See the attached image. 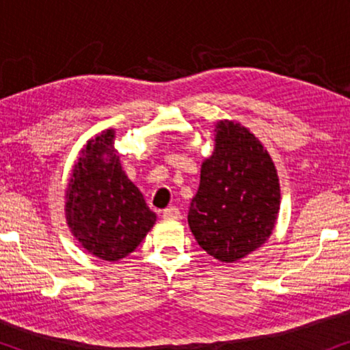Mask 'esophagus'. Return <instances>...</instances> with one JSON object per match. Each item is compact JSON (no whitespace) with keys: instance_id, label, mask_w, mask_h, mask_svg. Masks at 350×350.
Returning <instances> with one entry per match:
<instances>
[{"instance_id":"obj_1","label":"esophagus","mask_w":350,"mask_h":350,"mask_svg":"<svg viewBox=\"0 0 350 350\" xmlns=\"http://www.w3.org/2000/svg\"><path fill=\"white\" fill-rule=\"evenodd\" d=\"M162 217H164V218H172V219L180 218V210L176 208V207H167V208L162 210Z\"/></svg>"}]
</instances>
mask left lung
Wrapping results in <instances>:
<instances>
[{"label":"left lung","instance_id":"left-lung-1","mask_svg":"<svg viewBox=\"0 0 350 350\" xmlns=\"http://www.w3.org/2000/svg\"><path fill=\"white\" fill-rule=\"evenodd\" d=\"M215 150L202 162L188 223L196 241L234 262L267 241L280 208L279 176L269 152L239 122L219 121Z\"/></svg>","mask_w":350,"mask_h":350}]
</instances>
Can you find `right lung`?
<instances>
[{
	"label": "right lung",
	"instance_id": "right-lung-1",
	"mask_svg": "<svg viewBox=\"0 0 350 350\" xmlns=\"http://www.w3.org/2000/svg\"><path fill=\"white\" fill-rule=\"evenodd\" d=\"M113 143V129L90 138L73 167L65 196V217L73 236L105 261L126 258L156 223V213L127 178Z\"/></svg>",
	"mask_w": 350,
	"mask_h": 350
}]
</instances>
